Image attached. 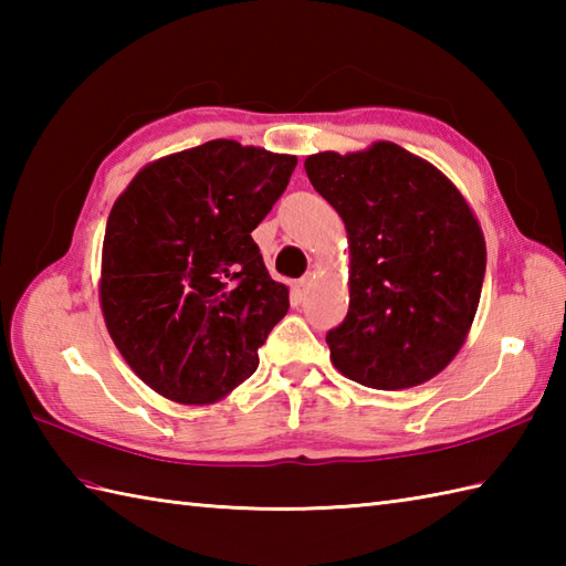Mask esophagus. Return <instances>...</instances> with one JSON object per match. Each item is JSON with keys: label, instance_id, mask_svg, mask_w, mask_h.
<instances>
[{"label": "esophagus", "instance_id": "1", "mask_svg": "<svg viewBox=\"0 0 566 566\" xmlns=\"http://www.w3.org/2000/svg\"><path fill=\"white\" fill-rule=\"evenodd\" d=\"M314 282H316V276H314V274H306V276H302V280H298V282L294 284L296 294H298V296H306L311 286H314Z\"/></svg>", "mask_w": 566, "mask_h": 566}]
</instances>
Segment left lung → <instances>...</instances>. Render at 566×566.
Returning <instances> with one entry per match:
<instances>
[{
    "label": "left lung",
    "mask_w": 566,
    "mask_h": 566,
    "mask_svg": "<svg viewBox=\"0 0 566 566\" xmlns=\"http://www.w3.org/2000/svg\"><path fill=\"white\" fill-rule=\"evenodd\" d=\"M306 175L350 243V308L326 343L363 387H418L452 363L482 296L486 245L472 209L438 167L381 140L308 155Z\"/></svg>",
    "instance_id": "8db88e82"
}]
</instances>
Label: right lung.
<instances>
[{"instance_id": "obj_1", "label": "right lung", "mask_w": 566, "mask_h": 566, "mask_svg": "<svg viewBox=\"0 0 566 566\" xmlns=\"http://www.w3.org/2000/svg\"><path fill=\"white\" fill-rule=\"evenodd\" d=\"M294 167V155L219 138L146 165L116 199L102 314L130 369L165 399L213 403L258 369L290 290L250 233Z\"/></svg>"}]
</instances>
